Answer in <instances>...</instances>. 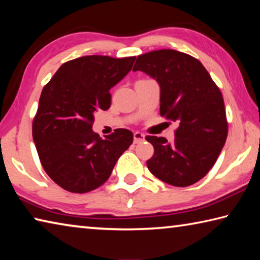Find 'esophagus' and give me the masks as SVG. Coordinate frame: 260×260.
<instances>
[{"label": "esophagus", "mask_w": 260, "mask_h": 260, "mask_svg": "<svg viewBox=\"0 0 260 260\" xmlns=\"http://www.w3.org/2000/svg\"><path fill=\"white\" fill-rule=\"evenodd\" d=\"M144 139H146V135L140 133V132H135L134 133V143L142 142V141H144Z\"/></svg>", "instance_id": "obj_1"}]
</instances>
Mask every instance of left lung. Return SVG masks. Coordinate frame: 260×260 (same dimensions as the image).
I'll return each instance as SVG.
<instances>
[{
  "label": "left lung",
  "mask_w": 260,
  "mask_h": 260,
  "mask_svg": "<svg viewBox=\"0 0 260 260\" xmlns=\"http://www.w3.org/2000/svg\"><path fill=\"white\" fill-rule=\"evenodd\" d=\"M133 71H142L160 87V116L177 121L172 143L147 136L155 153L150 172L175 187H187L208 174L225 146L228 125L217 85L199 59L161 49L138 56Z\"/></svg>",
  "instance_id": "left-lung-1"
}]
</instances>
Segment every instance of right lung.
I'll return each instance as SVG.
<instances>
[{
  "label": "right lung",
  "instance_id": "obj_1",
  "mask_svg": "<svg viewBox=\"0 0 260 260\" xmlns=\"http://www.w3.org/2000/svg\"><path fill=\"white\" fill-rule=\"evenodd\" d=\"M135 57L83 56L57 70L42 89L33 120V140L46 173L63 189L88 192L107 181L133 133L93 131L94 114L111 104L110 89L128 73Z\"/></svg>",
  "mask_w": 260,
  "mask_h": 260
}]
</instances>
